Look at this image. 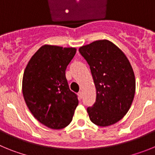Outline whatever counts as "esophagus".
I'll return each instance as SVG.
<instances>
[{
	"instance_id": "34e87169",
	"label": "esophagus",
	"mask_w": 155,
	"mask_h": 155,
	"mask_svg": "<svg viewBox=\"0 0 155 155\" xmlns=\"http://www.w3.org/2000/svg\"><path fill=\"white\" fill-rule=\"evenodd\" d=\"M78 98H80V99H82V98H83V93H82L81 91H80V92H78Z\"/></svg>"
}]
</instances>
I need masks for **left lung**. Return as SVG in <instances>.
<instances>
[{
    "instance_id": "8db88e82",
    "label": "left lung",
    "mask_w": 155,
    "mask_h": 155,
    "mask_svg": "<svg viewBox=\"0 0 155 155\" xmlns=\"http://www.w3.org/2000/svg\"><path fill=\"white\" fill-rule=\"evenodd\" d=\"M79 52L90 66L96 88V99L87 109L91 121L108 127L127 113L135 94L134 70L124 53L107 39L82 46Z\"/></svg>"
}]
</instances>
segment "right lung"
Listing matches in <instances>:
<instances>
[{
  "mask_svg": "<svg viewBox=\"0 0 155 155\" xmlns=\"http://www.w3.org/2000/svg\"><path fill=\"white\" fill-rule=\"evenodd\" d=\"M77 49L43 45L28 61L22 78V93L28 109L39 123L53 130L70 124L78 105L65 71Z\"/></svg>",
  "mask_w": 155,
  "mask_h": 155,
  "instance_id": "1",
  "label": "right lung"
}]
</instances>
